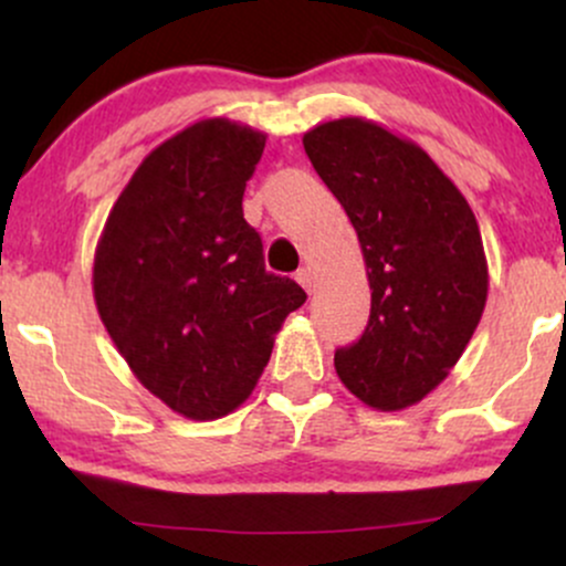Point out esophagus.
<instances>
[{
    "mask_svg": "<svg viewBox=\"0 0 566 566\" xmlns=\"http://www.w3.org/2000/svg\"><path fill=\"white\" fill-rule=\"evenodd\" d=\"M295 279H297V284H301V287L305 290V292H311L314 290V274H311V269H301L295 274Z\"/></svg>",
    "mask_w": 566,
    "mask_h": 566,
    "instance_id": "obj_1",
    "label": "esophagus"
}]
</instances>
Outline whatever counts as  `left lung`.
<instances>
[{"instance_id": "1", "label": "left lung", "mask_w": 566, "mask_h": 566, "mask_svg": "<svg viewBox=\"0 0 566 566\" xmlns=\"http://www.w3.org/2000/svg\"><path fill=\"white\" fill-rule=\"evenodd\" d=\"M303 148L359 237L367 329L335 350L337 378L380 412L418 405L450 375L484 314L486 258L473 210L418 143L361 116L324 122Z\"/></svg>"}]
</instances>
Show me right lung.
Segmentation results:
<instances>
[{
    "label": "right lung",
    "mask_w": 566,
    "mask_h": 566,
    "mask_svg": "<svg viewBox=\"0 0 566 566\" xmlns=\"http://www.w3.org/2000/svg\"><path fill=\"white\" fill-rule=\"evenodd\" d=\"M265 135L201 119L154 148L95 247L93 295L133 375L191 420L237 409L305 292L265 271L242 197Z\"/></svg>",
    "instance_id": "right-lung-1"
}]
</instances>
